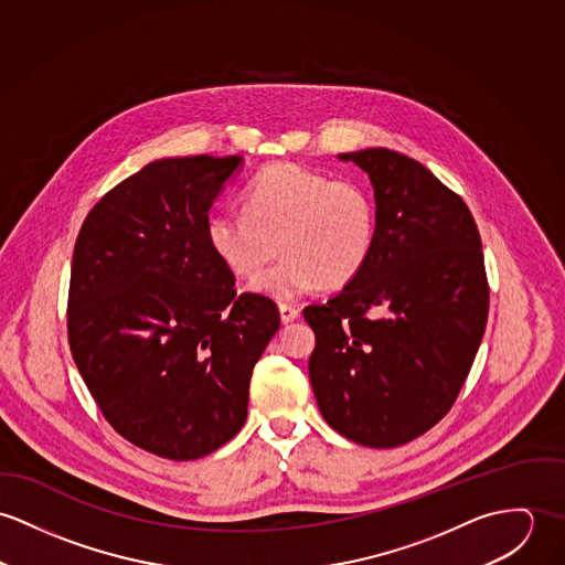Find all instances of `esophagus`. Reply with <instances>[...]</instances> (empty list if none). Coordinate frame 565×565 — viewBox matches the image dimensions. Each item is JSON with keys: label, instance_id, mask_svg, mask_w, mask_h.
I'll list each match as a JSON object with an SVG mask.
<instances>
[{"label": "esophagus", "instance_id": "34e87169", "mask_svg": "<svg viewBox=\"0 0 565 565\" xmlns=\"http://www.w3.org/2000/svg\"><path fill=\"white\" fill-rule=\"evenodd\" d=\"M279 313H281V322H292L301 316L299 308L290 306V303H279Z\"/></svg>", "mask_w": 565, "mask_h": 565}]
</instances>
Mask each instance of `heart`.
Wrapping results in <instances>:
<instances>
[{
	"instance_id": "obj_1",
	"label": "heart",
	"mask_w": 565,
	"mask_h": 565,
	"mask_svg": "<svg viewBox=\"0 0 565 565\" xmlns=\"http://www.w3.org/2000/svg\"><path fill=\"white\" fill-rule=\"evenodd\" d=\"M207 247L238 277L257 275L253 290L292 299L316 286L342 288L371 259L376 238L373 192L358 180H333L295 162L262 169L245 190V207L214 212Z\"/></svg>"
}]
</instances>
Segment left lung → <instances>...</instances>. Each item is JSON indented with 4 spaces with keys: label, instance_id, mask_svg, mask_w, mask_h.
Instances as JSON below:
<instances>
[{
    "label": "left lung",
    "instance_id": "1",
    "mask_svg": "<svg viewBox=\"0 0 565 565\" xmlns=\"http://www.w3.org/2000/svg\"><path fill=\"white\" fill-rule=\"evenodd\" d=\"M338 158L371 178L376 238L353 281L303 310L310 381L338 434L394 448L438 425L470 373L490 308L481 236L420 162L383 147Z\"/></svg>",
    "mask_w": 565,
    "mask_h": 565
}]
</instances>
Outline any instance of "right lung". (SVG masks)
I'll return each mask as SVG.
<instances>
[{"mask_svg": "<svg viewBox=\"0 0 565 565\" xmlns=\"http://www.w3.org/2000/svg\"><path fill=\"white\" fill-rule=\"evenodd\" d=\"M241 156L162 158L88 212L71 262L66 329L75 366L113 429L190 461L234 438L253 366L279 329L264 295L207 247V212Z\"/></svg>", "mask_w": 565, "mask_h": 565, "instance_id": "1", "label": "right lung"}]
</instances>
